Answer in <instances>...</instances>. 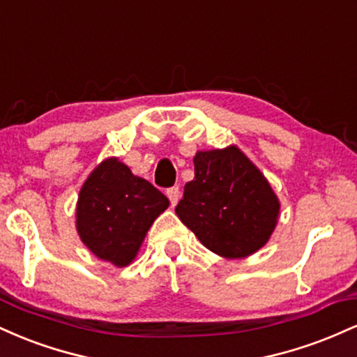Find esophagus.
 I'll use <instances>...</instances> for the list:
<instances>
[{"mask_svg": "<svg viewBox=\"0 0 357 357\" xmlns=\"http://www.w3.org/2000/svg\"><path fill=\"white\" fill-rule=\"evenodd\" d=\"M166 195H167V198H169L171 206H176V204H178V202H179V198H181V192H179V188L178 186L169 188Z\"/></svg>", "mask_w": 357, "mask_h": 357, "instance_id": "obj_1", "label": "esophagus"}]
</instances>
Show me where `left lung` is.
<instances>
[{
  "mask_svg": "<svg viewBox=\"0 0 357 357\" xmlns=\"http://www.w3.org/2000/svg\"><path fill=\"white\" fill-rule=\"evenodd\" d=\"M195 179L186 183L176 215L216 255L247 258L267 245L280 202L238 146L198 151Z\"/></svg>",
  "mask_w": 357,
  "mask_h": 357,
  "instance_id": "1",
  "label": "left lung"
}]
</instances>
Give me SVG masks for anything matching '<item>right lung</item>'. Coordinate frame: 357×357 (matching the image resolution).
<instances>
[{
  "instance_id": "add662e5",
  "label": "right lung",
  "mask_w": 357,
  "mask_h": 357,
  "mask_svg": "<svg viewBox=\"0 0 357 357\" xmlns=\"http://www.w3.org/2000/svg\"><path fill=\"white\" fill-rule=\"evenodd\" d=\"M169 199L130 167L107 158L82 184L75 208V228L82 243L114 267L132 264L154 220Z\"/></svg>"
}]
</instances>
